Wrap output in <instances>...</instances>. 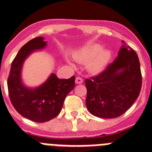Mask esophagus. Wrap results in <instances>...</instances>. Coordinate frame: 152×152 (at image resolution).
<instances>
[{
    "mask_svg": "<svg viewBox=\"0 0 152 152\" xmlns=\"http://www.w3.org/2000/svg\"><path fill=\"white\" fill-rule=\"evenodd\" d=\"M75 83L77 84H80V83H83V79L80 77H77L76 79H75Z\"/></svg>",
    "mask_w": 152,
    "mask_h": 152,
    "instance_id": "34e87169",
    "label": "esophagus"
}]
</instances>
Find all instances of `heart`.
<instances>
[{
    "label": "heart",
    "instance_id": "b5f03b06",
    "mask_svg": "<svg viewBox=\"0 0 152 152\" xmlns=\"http://www.w3.org/2000/svg\"><path fill=\"white\" fill-rule=\"evenodd\" d=\"M72 58L77 62L86 63L89 72L96 74L104 71L108 66L112 58V52L108 49L102 48L99 44H90L72 53ZM67 62L72 65L70 61L67 59Z\"/></svg>",
    "mask_w": 152,
    "mask_h": 152
}]
</instances>
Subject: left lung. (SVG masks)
<instances>
[{
    "mask_svg": "<svg viewBox=\"0 0 152 152\" xmlns=\"http://www.w3.org/2000/svg\"><path fill=\"white\" fill-rule=\"evenodd\" d=\"M118 57L106 70L86 79V105L101 118H115L131 107L142 87L140 64L136 53L122 41Z\"/></svg>",
    "mask_w": 152,
    "mask_h": 152,
    "instance_id": "left-lung-1",
    "label": "left lung"
}]
</instances>
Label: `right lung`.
<instances>
[{
	"label": "right lung",
	"mask_w": 152,
	"mask_h": 152,
	"mask_svg": "<svg viewBox=\"0 0 152 152\" xmlns=\"http://www.w3.org/2000/svg\"><path fill=\"white\" fill-rule=\"evenodd\" d=\"M43 37L26 43L19 50L11 64L7 80L11 103L22 116L32 121H49L60 113L66 96L75 87V77L59 79L54 73L40 86L28 87L22 78L23 64L28 57L47 47Z\"/></svg>",
	"instance_id": "1"
}]
</instances>
